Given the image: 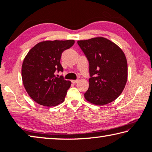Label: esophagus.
Masks as SVG:
<instances>
[{
  "mask_svg": "<svg viewBox=\"0 0 152 152\" xmlns=\"http://www.w3.org/2000/svg\"><path fill=\"white\" fill-rule=\"evenodd\" d=\"M79 81V80L78 79H77V80H72V83H73V84H76V83H77Z\"/></svg>",
  "mask_w": 152,
  "mask_h": 152,
  "instance_id": "obj_1",
  "label": "esophagus"
}]
</instances>
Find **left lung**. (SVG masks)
Listing matches in <instances>:
<instances>
[{"mask_svg": "<svg viewBox=\"0 0 152 152\" xmlns=\"http://www.w3.org/2000/svg\"><path fill=\"white\" fill-rule=\"evenodd\" d=\"M89 64V89L85 99L96 105H104L117 98L128 78V64L120 48L104 37L78 41Z\"/></svg>", "mask_w": 152, "mask_h": 152, "instance_id": "1", "label": "left lung"}]
</instances>
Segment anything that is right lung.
Listing matches in <instances>:
<instances>
[{
	"mask_svg": "<svg viewBox=\"0 0 152 152\" xmlns=\"http://www.w3.org/2000/svg\"><path fill=\"white\" fill-rule=\"evenodd\" d=\"M74 40L45 41L36 44L24 58L22 78L24 88L35 102L54 106L64 101L71 82L55 72H63L60 63L63 52L73 46Z\"/></svg>",
	"mask_w": 152,
	"mask_h": 152,
	"instance_id": "1",
	"label": "right lung"
}]
</instances>
